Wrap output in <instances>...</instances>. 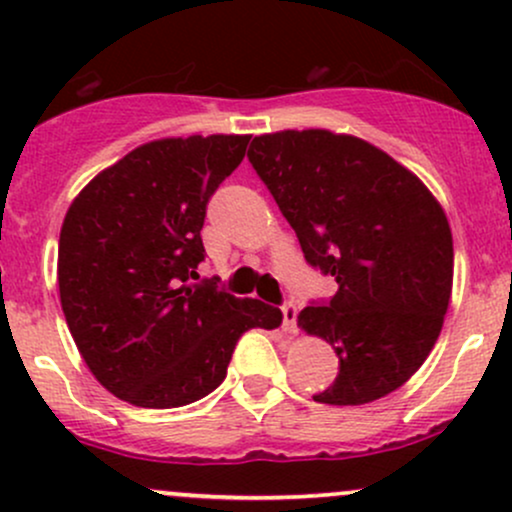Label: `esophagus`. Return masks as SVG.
Returning <instances> with one entry per match:
<instances>
[{
	"label": "esophagus",
	"instance_id": "1",
	"mask_svg": "<svg viewBox=\"0 0 512 512\" xmlns=\"http://www.w3.org/2000/svg\"><path fill=\"white\" fill-rule=\"evenodd\" d=\"M281 313H284V327L286 330H293L296 327V317H298V308L293 301H286L281 305Z\"/></svg>",
	"mask_w": 512,
	"mask_h": 512
}]
</instances>
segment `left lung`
I'll return each instance as SVG.
<instances>
[{
  "label": "left lung",
  "instance_id": "obj_1",
  "mask_svg": "<svg viewBox=\"0 0 512 512\" xmlns=\"http://www.w3.org/2000/svg\"><path fill=\"white\" fill-rule=\"evenodd\" d=\"M248 158L337 293L298 327L332 344L339 373L313 395L368 404L402 387L436 344L452 293V233L428 187L378 146L330 129L262 134Z\"/></svg>",
  "mask_w": 512,
  "mask_h": 512
}]
</instances>
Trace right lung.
I'll return each instance as SVG.
<instances>
[{"label":"right lung","instance_id":"1","mask_svg":"<svg viewBox=\"0 0 512 512\" xmlns=\"http://www.w3.org/2000/svg\"><path fill=\"white\" fill-rule=\"evenodd\" d=\"M248 142L195 134L137 146L64 216L57 284L69 332L98 383L134 407L207 397L243 332L281 325L274 305L231 296L214 279L195 284L207 204Z\"/></svg>","mask_w":512,"mask_h":512}]
</instances>
